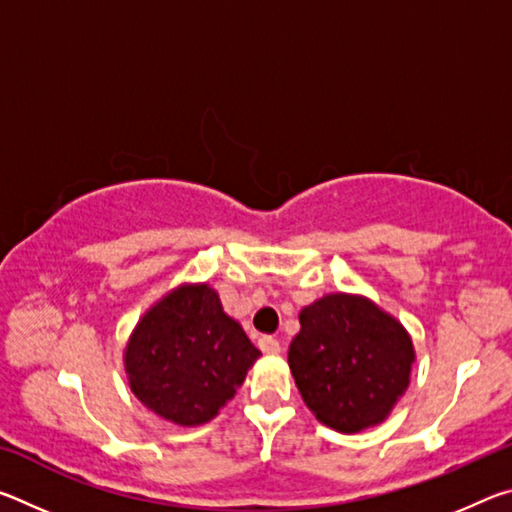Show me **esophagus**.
<instances>
[{
	"label": "esophagus",
	"mask_w": 512,
	"mask_h": 512,
	"mask_svg": "<svg viewBox=\"0 0 512 512\" xmlns=\"http://www.w3.org/2000/svg\"><path fill=\"white\" fill-rule=\"evenodd\" d=\"M257 345H259V350L266 352V354H275V352L282 350L280 339H275V336H259Z\"/></svg>",
	"instance_id": "1"
}]
</instances>
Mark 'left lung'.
I'll return each mask as SVG.
<instances>
[{"label":"left lung","instance_id":"left-lung-1","mask_svg":"<svg viewBox=\"0 0 512 512\" xmlns=\"http://www.w3.org/2000/svg\"><path fill=\"white\" fill-rule=\"evenodd\" d=\"M413 361V341L400 320L350 293H329L302 309L289 345L302 400L339 433L384 422L409 388Z\"/></svg>","mask_w":512,"mask_h":512}]
</instances>
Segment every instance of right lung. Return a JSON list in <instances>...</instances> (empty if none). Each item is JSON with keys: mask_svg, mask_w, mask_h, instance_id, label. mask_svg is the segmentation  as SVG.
<instances>
[{"mask_svg": "<svg viewBox=\"0 0 512 512\" xmlns=\"http://www.w3.org/2000/svg\"><path fill=\"white\" fill-rule=\"evenodd\" d=\"M259 354L223 311L219 293L207 284H183L140 318L124 363L131 391L146 409L196 427L235 397Z\"/></svg>", "mask_w": 512, "mask_h": 512, "instance_id": "1", "label": "right lung"}]
</instances>
